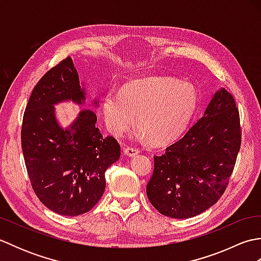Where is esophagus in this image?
Wrapping results in <instances>:
<instances>
[{"label":"esophagus","instance_id":"esophagus-1","mask_svg":"<svg viewBox=\"0 0 261 261\" xmlns=\"http://www.w3.org/2000/svg\"><path fill=\"white\" fill-rule=\"evenodd\" d=\"M123 152H124L125 156H127V157H135V156H137L138 153H139V150H138V149H136V148H124Z\"/></svg>","mask_w":261,"mask_h":261}]
</instances>
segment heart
<instances>
[{"mask_svg": "<svg viewBox=\"0 0 261 261\" xmlns=\"http://www.w3.org/2000/svg\"><path fill=\"white\" fill-rule=\"evenodd\" d=\"M197 107V93L188 83L156 79L125 85L120 94L109 92L102 102L108 130L121 137L135 124L141 137L156 146L177 139L190 123Z\"/></svg>", "mask_w": 261, "mask_h": 261, "instance_id": "b5f03b06", "label": "heart"}]
</instances>
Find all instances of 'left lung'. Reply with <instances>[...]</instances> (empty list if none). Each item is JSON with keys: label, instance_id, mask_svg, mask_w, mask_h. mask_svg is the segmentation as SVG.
<instances>
[{"label": "left lung", "instance_id": "8db88e82", "mask_svg": "<svg viewBox=\"0 0 261 261\" xmlns=\"http://www.w3.org/2000/svg\"><path fill=\"white\" fill-rule=\"evenodd\" d=\"M241 145L239 111L224 88L216 91L179 140L154 156L147 196L159 213L190 219L223 195Z\"/></svg>", "mask_w": 261, "mask_h": 261}]
</instances>
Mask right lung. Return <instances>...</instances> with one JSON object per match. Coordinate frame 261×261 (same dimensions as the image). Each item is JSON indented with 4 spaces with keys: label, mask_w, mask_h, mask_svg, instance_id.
<instances>
[{
    "label": "right lung",
    "mask_w": 261,
    "mask_h": 261,
    "mask_svg": "<svg viewBox=\"0 0 261 261\" xmlns=\"http://www.w3.org/2000/svg\"><path fill=\"white\" fill-rule=\"evenodd\" d=\"M73 59L46 73L33 88L25 108L21 145L28 175L36 195L53 212L77 216L94 207L105 191V170L118 162L121 149L113 137H103L97 116L81 110L67 126L57 119L55 105L87 104ZM99 107L95 97L91 101Z\"/></svg>",
    "instance_id": "add662e5"
}]
</instances>
